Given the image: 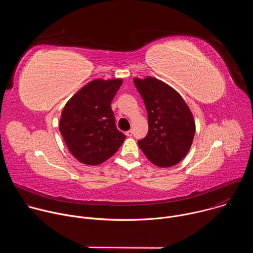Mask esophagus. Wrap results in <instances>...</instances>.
I'll use <instances>...</instances> for the list:
<instances>
[{
  "mask_svg": "<svg viewBox=\"0 0 253 253\" xmlns=\"http://www.w3.org/2000/svg\"><path fill=\"white\" fill-rule=\"evenodd\" d=\"M126 135H127L128 137H131V136L133 135V131H132V130H128V131L126 132Z\"/></svg>",
  "mask_w": 253,
  "mask_h": 253,
  "instance_id": "esophagus-1",
  "label": "esophagus"
}]
</instances>
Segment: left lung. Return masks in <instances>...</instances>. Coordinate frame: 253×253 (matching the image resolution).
<instances>
[{"label": "left lung", "instance_id": "obj_1", "mask_svg": "<svg viewBox=\"0 0 253 253\" xmlns=\"http://www.w3.org/2000/svg\"><path fill=\"white\" fill-rule=\"evenodd\" d=\"M148 115V133L138 145L155 165L171 167L188 153L195 122L185 101L167 84L152 78L134 79Z\"/></svg>", "mask_w": 253, "mask_h": 253}]
</instances>
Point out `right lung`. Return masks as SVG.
I'll use <instances>...</instances> for the list:
<instances>
[{"label": "right lung", "instance_id": "1", "mask_svg": "<svg viewBox=\"0 0 253 253\" xmlns=\"http://www.w3.org/2000/svg\"><path fill=\"white\" fill-rule=\"evenodd\" d=\"M122 80L91 81L65 105L60 131L73 156L98 165L113 156L126 136L117 129L111 102Z\"/></svg>", "mask_w": 253, "mask_h": 253}]
</instances>
